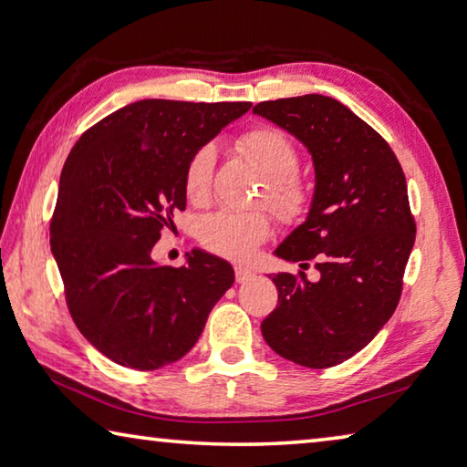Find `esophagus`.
I'll return each mask as SVG.
<instances>
[{
  "mask_svg": "<svg viewBox=\"0 0 467 467\" xmlns=\"http://www.w3.org/2000/svg\"><path fill=\"white\" fill-rule=\"evenodd\" d=\"M253 275H255V274H253L249 267H243V265H236L234 267V278H236V282H239V284L249 282Z\"/></svg>",
  "mask_w": 467,
  "mask_h": 467,
  "instance_id": "obj_1",
  "label": "esophagus"
}]
</instances>
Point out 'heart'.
Segmentation results:
<instances>
[{
	"instance_id": "1",
	"label": "heart",
	"mask_w": 467,
	"mask_h": 467,
	"mask_svg": "<svg viewBox=\"0 0 467 467\" xmlns=\"http://www.w3.org/2000/svg\"><path fill=\"white\" fill-rule=\"evenodd\" d=\"M239 150L244 158L267 179V205L282 220H298L306 214L311 193L303 181L295 177L298 154L292 141L280 130L255 128L239 140ZM214 150L202 148L195 152L185 171V193L189 202L200 203L208 197ZM272 226L267 216L259 212L234 214L220 212L203 220L202 243L205 247L231 259H249L257 244L264 243Z\"/></svg>"
}]
</instances>
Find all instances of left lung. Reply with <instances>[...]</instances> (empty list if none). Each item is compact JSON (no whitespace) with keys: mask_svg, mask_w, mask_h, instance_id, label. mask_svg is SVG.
I'll use <instances>...</instances> for the list:
<instances>
[{"mask_svg":"<svg viewBox=\"0 0 467 467\" xmlns=\"http://www.w3.org/2000/svg\"><path fill=\"white\" fill-rule=\"evenodd\" d=\"M253 113L295 136L311 154L309 212L274 253L306 270L272 274L278 306L262 323L267 346L300 367L327 368L354 357L395 311L414 247L404 171L387 141L342 102L265 100Z\"/></svg>","mask_w":467,"mask_h":467,"instance_id":"obj_1","label":"left lung"}]
</instances>
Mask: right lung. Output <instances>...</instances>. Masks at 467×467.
<instances>
[{"label": "right lung", "instance_id": "1", "mask_svg": "<svg viewBox=\"0 0 467 467\" xmlns=\"http://www.w3.org/2000/svg\"><path fill=\"white\" fill-rule=\"evenodd\" d=\"M249 109L138 100L86 131L63 164L51 253L78 329L117 365L154 370L183 358L234 284L233 265L208 251L171 267L152 249L185 210L189 161Z\"/></svg>", "mask_w": 467, "mask_h": 467}]
</instances>
